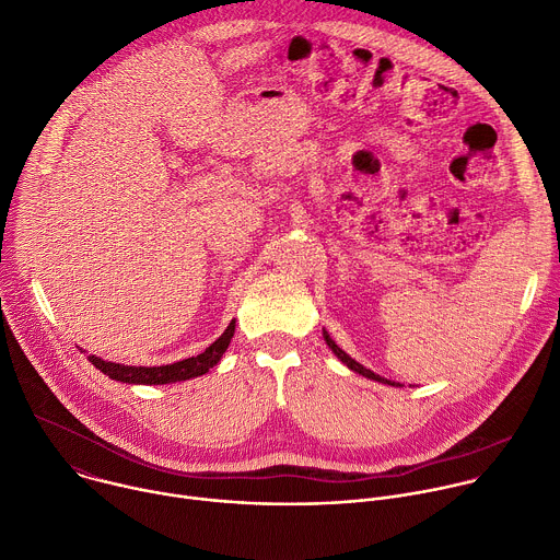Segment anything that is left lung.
<instances>
[{
  "instance_id": "left-lung-1",
  "label": "left lung",
  "mask_w": 560,
  "mask_h": 560,
  "mask_svg": "<svg viewBox=\"0 0 560 560\" xmlns=\"http://www.w3.org/2000/svg\"><path fill=\"white\" fill-rule=\"evenodd\" d=\"M324 339H326V343L332 348V352H335V354H337V357H339V359H341L350 370H354V372H359V374H363V376H368V378H372V381H381V383H389V385H394L392 381H387V378H383V376L374 374L372 370H365L361 363H357L352 357H348V354H346V352H343V350H341V348L330 339V335H328L326 330H324Z\"/></svg>"
}]
</instances>
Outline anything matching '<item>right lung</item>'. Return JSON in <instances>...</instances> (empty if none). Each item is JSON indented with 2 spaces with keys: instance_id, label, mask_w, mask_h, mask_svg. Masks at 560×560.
<instances>
[{
  "instance_id": "1",
  "label": "right lung",
  "mask_w": 560,
  "mask_h": 560,
  "mask_svg": "<svg viewBox=\"0 0 560 560\" xmlns=\"http://www.w3.org/2000/svg\"><path fill=\"white\" fill-rule=\"evenodd\" d=\"M234 335V322H230V326L225 328V332L212 343L208 346L201 354L177 361L173 365H156V368H137V365H119V363H110L104 361L100 357H89V361L102 370L104 374H108L115 381H124V383H141V385H164V383H177V381H186V378H195L206 374L210 368H214L219 363V359L223 357V352L230 346V339Z\"/></svg>"
}]
</instances>
